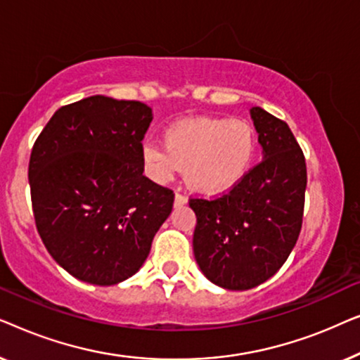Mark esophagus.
Here are the masks:
<instances>
[{
    "mask_svg": "<svg viewBox=\"0 0 360 360\" xmlns=\"http://www.w3.org/2000/svg\"><path fill=\"white\" fill-rule=\"evenodd\" d=\"M186 201H188V198L184 193H180V191H176L175 193V206H184L186 205Z\"/></svg>",
    "mask_w": 360,
    "mask_h": 360,
    "instance_id": "esophagus-1",
    "label": "esophagus"
}]
</instances>
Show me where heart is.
I'll list each match as a JSON object with an SVG mask.
<instances>
[{"label":"heart","mask_w":360,"mask_h":360,"mask_svg":"<svg viewBox=\"0 0 360 360\" xmlns=\"http://www.w3.org/2000/svg\"><path fill=\"white\" fill-rule=\"evenodd\" d=\"M164 146L142 147V165L152 180L165 184L180 170L190 188L224 193L239 185L257 157V134L248 121L223 116L186 117L164 131Z\"/></svg>","instance_id":"b5f03b06"}]
</instances>
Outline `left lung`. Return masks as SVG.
<instances>
[{
  "mask_svg": "<svg viewBox=\"0 0 360 360\" xmlns=\"http://www.w3.org/2000/svg\"><path fill=\"white\" fill-rule=\"evenodd\" d=\"M264 160L214 200L191 198L193 254L205 277L226 290L264 283L285 264L303 221L307 164L288 124L250 108Z\"/></svg>",
  "mask_w": 360,
  "mask_h": 360,
  "instance_id": "1",
  "label": "left lung"
}]
</instances>
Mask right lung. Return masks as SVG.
<instances>
[{
  "instance_id": "obj_1",
  "label": "right lung",
  "mask_w": 360,
  "mask_h": 360,
  "mask_svg": "<svg viewBox=\"0 0 360 360\" xmlns=\"http://www.w3.org/2000/svg\"><path fill=\"white\" fill-rule=\"evenodd\" d=\"M152 110L103 95L62 106L29 160L36 226L53 260L82 282L116 285L146 262L174 191L142 175Z\"/></svg>"
}]
</instances>
